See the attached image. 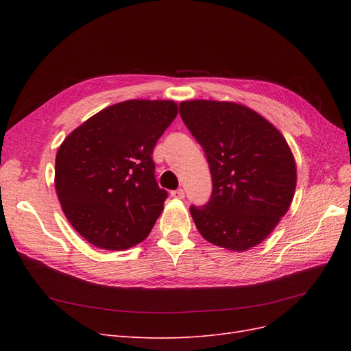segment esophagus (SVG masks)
Returning <instances> with one entry per match:
<instances>
[{
    "label": "esophagus",
    "instance_id": "34e87169",
    "mask_svg": "<svg viewBox=\"0 0 351 351\" xmlns=\"http://www.w3.org/2000/svg\"><path fill=\"white\" fill-rule=\"evenodd\" d=\"M171 196H173L174 199H184V190H183V189L173 190V192H171Z\"/></svg>",
    "mask_w": 351,
    "mask_h": 351
}]
</instances>
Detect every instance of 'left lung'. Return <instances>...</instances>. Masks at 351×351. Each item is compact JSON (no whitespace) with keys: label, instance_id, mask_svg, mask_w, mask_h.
<instances>
[{"label":"left lung","instance_id":"left-lung-1","mask_svg":"<svg viewBox=\"0 0 351 351\" xmlns=\"http://www.w3.org/2000/svg\"><path fill=\"white\" fill-rule=\"evenodd\" d=\"M180 115L204 147L212 195L190 206L205 240L234 252L258 246L289 210L297 173L284 136L262 115L236 102L184 101Z\"/></svg>","mask_w":351,"mask_h":351}]
</instances>
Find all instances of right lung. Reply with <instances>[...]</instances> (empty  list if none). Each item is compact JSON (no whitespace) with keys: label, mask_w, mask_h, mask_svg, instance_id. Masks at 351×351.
Wrapping results in <instances>:
<instances>
[{"label":"right lung","mask_w":351,"mask_h":351,"mask_svg":"<svg viewBox=\"0 0 351 351\" xmlns=\"http://www.w3.org/2000/svg\"><path fill=\"white\" fill-rule=\"evenodd\" d=\"M177 112L173 101H124L90 117L58 147L62 212L93 246L125 250L149 236L168 196L156 183L152 152Z\"/></svg>","instance_id":"add662e5"}]
</instances>
